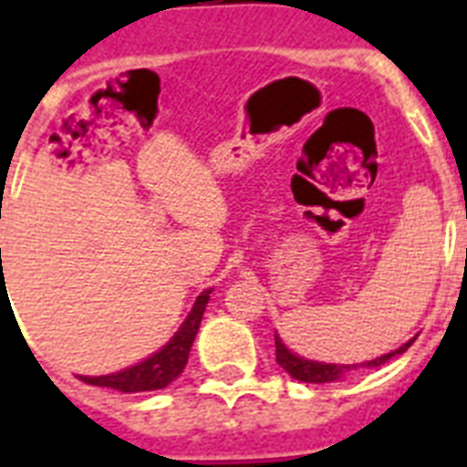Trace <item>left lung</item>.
Here are the masks:
<instances>
[{"mask_svg":"<svg viewBox=\"0 0 467 467\" xmlns=\"http://www.w3.org/2000/svg\"><path fill=\"white\" fill-rule=\"evenodd\" d=\"M417 337L402 344L400 348L390 351V354H383L373 358V361H363V363H325V361H310V358H303V356L293 354L291 348L285 347L284 339L276 334V363L281 368L288 373L296 380H303V383H332V380H341V378L351 373L356 368H378L392 358V356L405 354L407 348L412 347V341Z\"/></svg>","mask_w":467,"mask_h":467,"instance_id":"8db88e82","label":"left lung"}]
</instances>
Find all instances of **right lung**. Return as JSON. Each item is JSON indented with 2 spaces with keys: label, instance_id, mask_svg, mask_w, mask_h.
Returning a JSON list of instances; mask_svg holds the SVG:
<instances>
[{
  "label": "right lung",
  "instance_id": "right-lung-1",
  "mask_svg": "<svg viewBox=\"0 0 467 467\" xmlns=\"http://www.w3.org/2000/svg\"><path fill=\"white\" fill-rule=\"evenodd\" d=\"M211 288L203 291L196 298L191 312L182 322V327L176 329L174 337L148 358H142L135 366L119 370V373H109V376H79L84 383L99 385V388H113L120 392H148V390H161L167 388L171 380L183 373V366L189 361V351L196 339L198 327L203 319L205 306L211 300Z\"/></svg>",
  "mask_w": 467,
  "mask_h": 467
}]
</instances>
